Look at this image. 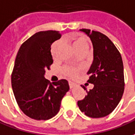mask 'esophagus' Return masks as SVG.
I'll return each mask as SVG.
<instances>
[{
    "mask_svg": "<svg viewBox=\"0 0 135 135\" xmlns=\"http://www.w3.org/2000/svg\"><path fill=\"white\" fill-rule=\"evenodd\" d=\"M69 87H70V88H73L74 87H75L77 85L75 83H72V82H69Z\"/></svg>",
    "mask_w": 135,
    "mask_h": 135,
    "instance_id": "1",
    "label": "esophagus"
}]
</instances>
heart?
I'll list each match as a JSON object with an SVG mask.
<instances>
[{
  "instance_id": "b5f03b06",
  "label": "heart",
  "mask_w": 135,
  "mask_h": 135,
  "mask_svg": "<svg viewBox=\"0 0 135 135\" xmlns=\"http://www.w3.org/2000/svg\"><path fill=\"white\" fill-rule=\"evenodd\" d=\"M71 45L77 53L80 52H87L89 48V42L86 37L83 36H80L74 38L71 41ZM62 46V42L60 41H55L51 47V55L55 61L58 60V53ZM80 72V69L72 66H65L62 69V73L66 77L69 78L76 77Z\"/></svg>"
}]
</instances>
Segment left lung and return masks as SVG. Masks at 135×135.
<instances>
[{"label":"left lung","instance_id":"left-lung-1","mask_svg":"<svg viewBox=\"0 0 135 135\" xmlns=\"http://www.w3.org/2000/svg\"><path fill=\"white\" fill-rule=\"evenodd\" d=\"M90 37L94 47V61L87 74L89 83L94 84L88 90L81 85L87 95L77 102L80 110L90 118H102L113 111L124 91V74L122 58L110 38L100 32L80 29Z\"/></svg>","mask_w":135,"mask_h":135}]
</instances>
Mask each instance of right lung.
I'll list each match as a JSON object with an SVG mask.
<instances>
[{
    "label": "right lung",
    "mask_w": 135,
    "mask_h": 135,
    "mask_svg": "<svg viewBox=\"0 0 135 135\" xmlns=\"http://www.w3.org/2000/svg\"><path fill=\"white\" fill-rule=\"evenodd\" d=\"M61 36L56 31L36 33L22 44L16 56L12 73V90L20 110L35 120L54 117L69 90L66 80L51 83L45 78V71L53 63L51 45Z\"/></svg>",
    "instance_id": "add662e5"
}]
</instances>
